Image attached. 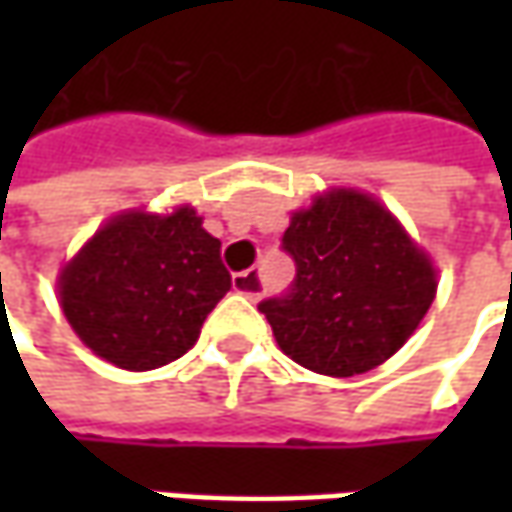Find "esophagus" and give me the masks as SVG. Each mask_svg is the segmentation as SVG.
<instances>
[{
	"instance_id": "34e87169",
	"label": "esophagus",
	"mask_w": 512,
	"mask_h": 512,
	"mask_svg": "<svg viewBox=\"0 0 512 512\" xmlns=\"http://www.w3.org/2000/svg\"><path fill=\"white\" fill-rule=\"evenodd\" d=\"M233 290L242 293L247 299H259L262 296V276L259 270H242L233 276Z\"/></svg>"
}]
</instances>
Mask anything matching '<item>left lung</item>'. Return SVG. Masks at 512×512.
Wrapping results in <instances>:
<instances>
[{
    "mask_svg": "<svg viewBox=\"0 0 512 512\" xmlns=\"http://www.w3.org/2000/svg\"><path fill=\"white\" fill-rule=\"evenodd\" d=\"M282 250L296 279L259 310L282 353L322 376L344 379L387 362L436 296L427 253L359 190H330L296 210Z\"/></svg>",
    "mask_w": 512,
    "mask_h": 512,
    "instance_id": "8db88e82",
    "label": "left lung"
}]
</instances>
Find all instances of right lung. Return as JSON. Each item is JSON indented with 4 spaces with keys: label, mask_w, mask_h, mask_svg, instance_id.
I'll return each mask as SVG.
<instances>
[{
    "label": "right lung",
    "mask_w": 512,
    "mask_h": 512,
    "mask_svg": "<svg viewBox=\"0 0 512 512\" xmlns=\"http://www.w3.org/2000/svg\"><path fill=\"white\" fill-rule=\"evenodd\" d=\"M222 242L193 207L170 216H113L59 276V302L76 336L122 370L185 356L207 313L230 290Z\"/></svg>",
    "instance_id": "1"
}]
</instances>
